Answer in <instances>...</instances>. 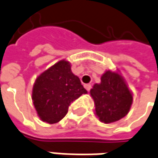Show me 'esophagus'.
Wrapping results in <instances>:
<instances>
[{
    "label": "esophagus",
    "instance_id": "obj_1",
    "mask_svg": "<svg viewBox=\"0 0 158 158\" xmlns=\"http://www.w3.org/2000/svg\"><path fill=\"white\" fill-rule=\"evenodd\" d=\"M84 88H85L86 89L88 90V91H90L91 88H92V86L90 85V84H85V85H84Z\"/></svg>",
    "mask_w": 158,
    "mask_h": 158
}]
</instances>
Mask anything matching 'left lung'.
<instances>
[{
  "instance_id": "8db88e82",
  "label": "left lung",
  "mask_w": 158,
  "mask_h": 158,
  "mask_svg": "<svg viewBox=\"0 0 158 158\" xmlns=\"http://www.w3.org/2000/svg\"><path fill=\"white\" fill-rule=\"evenodd\" d=\"M101 81L90 90L96 115L104 123L118 121L128 114L132 95L122 77L117 73L106 71Z\"/></svg>"
}]
</instances>
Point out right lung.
Returning <instances> with one entry per match:
<instances>
[{"label":"right lung","instance_id":"obj_1","mask_svg":"<svg viewBox=\"0 0 158 158\" xmlns=\"http://www.w3.org/2000/svg\"><path fill=\"white\" fill-rule=\"evenodd\" d=\"M88 91L70 69L69 62L62 60L36 79L32 101L40 118L49 124L60 121L69 106Z\"/></svg>","mask_w":158,"mask_h":158}]
</instances>
